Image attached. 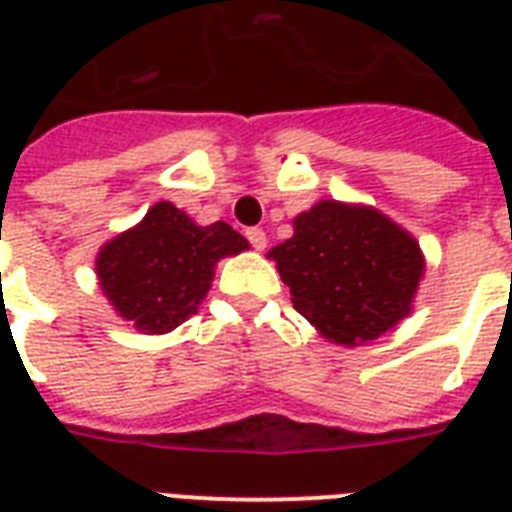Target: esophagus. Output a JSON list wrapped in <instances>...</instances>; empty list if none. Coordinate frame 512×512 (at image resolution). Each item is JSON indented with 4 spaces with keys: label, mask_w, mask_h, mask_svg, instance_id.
I'll return each mask as SVG.
<instances>
[{
    "label": "esophagus",
    "mask_w": 512,
    "mask_h": 512,
    "mask_svg": "<svg viewBox=\"0 0 512 512\" xmlns=\"http://www.w3.org/2000/svg\"><path fill=\"white\" fill-rule=\"evenodd\" d=\"M247 239H249V244L257 249V252H260V249H265V244H268V239H265V231H260V228H249Z\"/></svg>",
    "instance_id": "esophagus-1"
}]
</instances>
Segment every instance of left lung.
<instances>
[{
  "mask_svg": "<svg viewBox=\"0 0 512 512\" xmlns=\"http://www.w3.org/2000/svg\"><path fill=\"white\" fill-rule=\"evenodd\" d=\"M268 257L300 316L329 342L353 348L412 313L425 257L412 233L372 207L327 199L295 217V233Z\"/></svg>",
  "mask_w": 512,
  "mask_h": 512,
  "instance_id": "8db88e82",
  "label": "left lung"
}]
</instances>
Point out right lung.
<instances>
[{
  "label": "right lung",
  "instance_id": "right-lung-1",
  "mask_svg": "<svg viewBox=\"0 0 512 512\" xmlns=\"http://www.w3.org/2000/svg\"><path fill=\"white\" fill-rule=\"evenodd\" d=\"M247 247L223 220L196 225L183 209L159 201L135 228L100 247L95 273L124 321L146 335H164L196 313L217 260Z\"/></svg>",
  "mask_w": 512,
  "mask_h": 512
}]
</instances>
